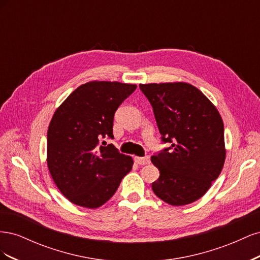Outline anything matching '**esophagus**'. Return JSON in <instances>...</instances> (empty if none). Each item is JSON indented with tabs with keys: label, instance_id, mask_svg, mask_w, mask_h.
<instances>
[{
	"label": "esophagus",
	"instance_id": "esophagus-1",
	"mask_svg": "<svg viewBox=\"0 0 260 260\" xmlns=\"http://www.w3.org/2000/svg\"><path fill=\"white\" fill-rule=\"evenodd\" d=\"M135 161L138 165H147V164H149V157L148 156H145V157H138V156H136L135 157Z\"/></svg>",
	"mask_w": 260,
	"mask_h": 260
}]
</instances>
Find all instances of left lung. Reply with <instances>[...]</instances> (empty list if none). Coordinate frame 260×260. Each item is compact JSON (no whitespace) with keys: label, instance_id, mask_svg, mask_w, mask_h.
I'll list each match as a JSON object with an SVG mask.
<instances>
[{"label":"left lung","instance_id":"8db88e82","mask_svg":"<svg viewBox=\"0 0 260 260\" xmlns=\"http://www.w3.org/2000/svg\"><path fill=\"white\" fill-rule=\"evenodd\" d=\"M151 103L164 143L152 162L159 178L153 192L172 206L201 199L222 170L225 159L223 121L218 109L185 82L140 84Z\"/></svg>","mask_w":260,"mask_h":260}]
</instances>
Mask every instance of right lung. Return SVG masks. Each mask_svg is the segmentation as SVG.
I'll return each instance as SVG.
<instances>
[{
    "label": "right lung",
    "mask_w": 260,
    "mask_h": 260,
    "mask_svg": "<svg viewBox=\"0 0 260 260\" xmlns=\"http://www.w3.org/2000/svg\"><path fill=\"white\" fill-rule=\"evenodd\" d=\"M136 89V84L91 81L78 86L55 111L46 161L58 190L76 205L102 206L132 169V157L113 144L100 145V140L114 139L115 112Z\"/></svg>",
    "instance_id": "right-lung-1"
}]
</instances>
